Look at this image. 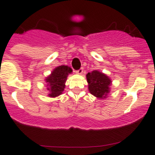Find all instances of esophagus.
I'll use <instances>...</instances> for the list:
<instances>
[{"mask_svg": "<svg viewBox=\"0 0 155 155\" xmlns=\"http://www.w3.org/2000/svg\"><path fill=\"white\" fill-rule=\"evenodd\" d=\"M83 68H80L79 70H77V71H76V73L78 74V75H81V74H83Z\"/></svg>", "mask_w": 155, "mask_h": 155, "instance_id": "obj_1", "label": "esophagus"}]
</instances>
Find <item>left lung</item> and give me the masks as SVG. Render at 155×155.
<instances>
[{
	"label": "left lung",
	"mask_w": 155,
	"mask_h": 155,
	"mask_svg": "<svg viewBox=\"0 0 155 155\" xmlns=\"http://www.w3.org/2000/svg\"><path fill=\"white\" fill-rule=\"evenodd\" d=\"M89 91L94 96L100 99H104L110 92L111 80L105 74L94 70L87 74Z\"/></svg>",
	"instance_id": "left-lung-1"
}]
</instances>
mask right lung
Listing matches in <instances>:
<instances>
[{"mask_svg": "<svg viewBox=\"0 0 155 155\" xmlns=\"http://www.w3.org/2000/svg\"><path fill=\"white\" fill-rule=\"evenodd\" d=\"M72 72V68L67 65H61L52 71L51 74L45 79L46 83H48V97H55L62 94L67 77Z\"/></svg>", "mask_w": 155, "mask_h": 155, "instance_id": "right-lung-1", "label": "right lung"}]
</instances>
